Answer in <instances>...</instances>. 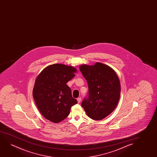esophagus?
<instances>
[{"label":"esophagus","mask_w":157,"mask_h":157,"mask_svg":"<svg viewBox=\"0 0 157 157\" xmlns=\"http://www.w3.org/2000/svg\"><path fill=\"white\" fill-rule=\"evenodd\" d=\"M77 100L78 102L79 103V102H80L81 100H82V98H78Z\"/></svg>","instance_id":"obj_1"}]
</instances>
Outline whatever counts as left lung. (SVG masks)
Returning a JSON list of instances; mask_svg holds the SVG:
<instances>
[{
	"mask_svg": "<svg viewBox=\"0 0 157 157\" xmlns=\"http://www.w3.org/2000/svg\"><path fill=\"white\" fill-rule=\"evenodd\" d=\"M80 71L87 80L88 98L82 103L87 116L101 120L114 111L120 97V82L113 69L107 65L96 63L94 65H82Z\"/></svg>",
	"mask_w": 157,
	"mask_h": 157,
	"instance_id": "obj_1",
	"label": "left lung"
}]
</instances>
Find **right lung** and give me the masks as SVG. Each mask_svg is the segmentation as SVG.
I'll return each mask as SVG.
<instances>
[{
  "instance_id": "right-lung-1",
  "label": "right lung",
  "mask_w": 157,
  "mask_h": 157,
  "mask_svg": "<svg viewBox=\"0 0 157 157\" xmlns=\"http://www.w3.org/2000/svg\"><path fill=\"white\" fill-rule=\"evenodd\" d=\"M76 72L74 67L55 64L46 67L37 77L33 95L39 111L48 120L60 122L77 103L67 85Z\"/></svg>"
}]
</instances>
